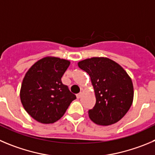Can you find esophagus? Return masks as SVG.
<instances>
[{
  "label": "esophagus",
  "instance_id": "34e87169",
  "mask_svg": "<svg viewBox=\"0 0 155 155\" xmlns=\"http://www.w3.org/2000/svg\"><path fill=\"white\" fill-rule=\"evenodd\" d=\"M81 96H82V93H79V94H77V95H76V97L78 98V99H79V98H81Z\"/></svg>",
  "mask_w": 155,
  "mask_h": 155
}]
</instances>
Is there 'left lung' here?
Masks as SVG:
<instances>
[{
  "instance_id": "obj_1",
  "label": "left lung",
  "mask_w": 155,
  "mask_h": 155,
  "mask_svg": "<svg viewBox=\"0 0 155 155\" xmlns=\"http://www.w3.org/2000/svg\"><path fill=\"white\" fill-rule=\"evenodd\" d=\"M78 66L89 75L95 91V106L88 113L99 125L116 123L129 110L134 89L131 78L120 65L104 57L80 61Z\"/></svg>"
}]
</instances>
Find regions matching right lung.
I'll use <instances>...</instances> for the list:
<instances>
[{
	"label": "right lung",
	"instance_id": "1",
	"mask_svg": "<svg viewBox=\"0 0 155 155\" xmlns=\"http://www.w3.org/2000/svg\"><path fill=\"white\" fill-rule=\"evenodd\" d=\"M70 62L57 57H45L26 73L21 100L27 113L40 123L51 124L63 117L76 96L63 85L61 78Z\"/></svg>",
	"mask_w": 155,
	"mask_h": 155
}]
</instances>
